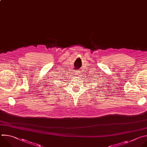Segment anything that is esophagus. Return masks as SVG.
I'll return each mask as SVG.
<instances>
[{
    "label": "esophagus",
    "mask_w": 147,
    "mask_h": 147,
    "mask_svg": "<svg viewBox=\"0 0 147 147\" xmlns=\"http://www.w3.org/2000/svg\"><path fill=\"white\" fill-rule=\"evenodd\" d=\"M75 74H76V75L77 76H81V73H80V71H76V72L75 73Z\"/></svg>",
    "instance_id": "34e87169"
}]
</instances>
